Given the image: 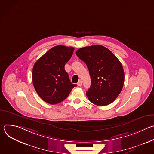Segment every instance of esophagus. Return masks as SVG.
I'll return each instance as SVG.
<instances>
[{
  "mask_svg": "<svg viewBox=\"0 0 154 154\" xmlns=\"http://www.w3.org/2000/svg\"><path fill=\"white\" fill-rule=\"evenodd\" d=\"M77 85H78L79 86H82V81L81 80H80L78 82V83H77Z\"/></svg>",
  "mask_w": 154,
  "mask_h": 154,
  "instance_id": "esophagus-1",
  "label": "esophagus"
}]
</instances>
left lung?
<instances>
[{
  "mask_svg": "<svg viewBox=\"0 0 154 154\" xmlns=\"http://www.w3.org/2000/svg\"><path fill=\"white\" fill-rule=\"evenodd\" d=\"M77 57L87 66L91 85L86 93L93 103L105 106L118 96L124 83V72L121 63L107 48L94 45L80 48Z\"/></svg>",
  "mask_w": 154,
  "mask_h": 154,
  "instance_id": "8db88e82",
  "label": "left lung"
}]
</instances>
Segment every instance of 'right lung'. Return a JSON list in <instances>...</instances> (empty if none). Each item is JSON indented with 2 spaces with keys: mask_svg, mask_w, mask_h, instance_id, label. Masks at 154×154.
Instances as JSON below:
<instances>
[{
  "mask_svg": "<svg viewBox=\"0 0 154 154\" xmlns=\"http://www.w3.org/2000/svg\"><path fill=\"white\" fill-rule=\"evenodd\" d=\"M74 48L58 45L51 48L35 63L32 80L39 97L54 105L66 99L74 86L64 65L72 55Z\"/></svg>",
  "mask_w": 154,
  "mask_h": 154,
  "instance_id": "add662e5",
  "label": "right lung"
}]
</instances>
